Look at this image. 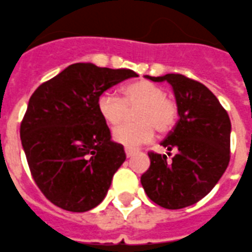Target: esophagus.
<instances>
[{"label":"esophagus","mask_w":252,"mask_h":252,"mask_svg":"<svg viewBox=\"0 0 252 252\" xmlns=\"http://www.w3.org/2000/svg\"><path fill=\"white\" fill-rule=\"evenodd\" d=\"M126 157H132L134 155L133 149H129V148H126Z\"/></svg>","instance_id":"34e87169"}]
</instances>
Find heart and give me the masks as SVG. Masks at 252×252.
Here are the masks:
<instances>
[{
  "label": "heart",
  "instance_id": "heart-1",
  "mask_svg": "<svg viewBox=\"0 0 252 252\" xmlns=\"http://www.w3.org/2000/svg\"><path fill=\"white\" fill-rule=\"evenodd\" d=\"M136 122L113 130V140L123 147L134 149L149 143L155 129L168 133L178 119V105L165 95L164 88L149 80H139L122 88V97L104 92L97 99V111L109 126H119L133 111Z\"/></svg>",
  "mask_w": 252,
  "mask_h": 252
}]
</instances>
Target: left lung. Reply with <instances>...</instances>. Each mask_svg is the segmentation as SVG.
<instances>
[{"mask_svg":"<svg viewBox=\"0 0 252 252\" xmlns=\"http://www.w3.org/2000/svg\"><path fill=\"white\" fill-rule=\"evenodd\" d=\"M145 78L172 86L180 120L161 143L176 155L168 161L149 152L151 166L141 185L153 202L177 210L198 202L222 177L230 161L231 123L216 95L197 80L181 74Z\"/></svg>","mask_w":252,"mask_h":252,"instance_id":"8db88e82","label":"left lung"}]
</instances>
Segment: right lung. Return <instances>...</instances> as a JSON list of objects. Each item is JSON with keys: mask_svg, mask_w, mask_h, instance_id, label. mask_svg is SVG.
<instances>
[{"mask_svg": "<svg viewBox=\"0 0 252 252\" xmlns=\"http://www.w3.org/2000/svg\"><path fill=\"white\" fill-rule=\"evenodd\" d=\"M136 76L126 68L75 63L32 95L19 134L34 182L55 206L83 213L104 199L126 152L111 141L97 99Z\"/></svg>", "mask_w": 252, "mask_h": 252, "instance_id": "add662e5", "label": "right lung"}]
</instances>
